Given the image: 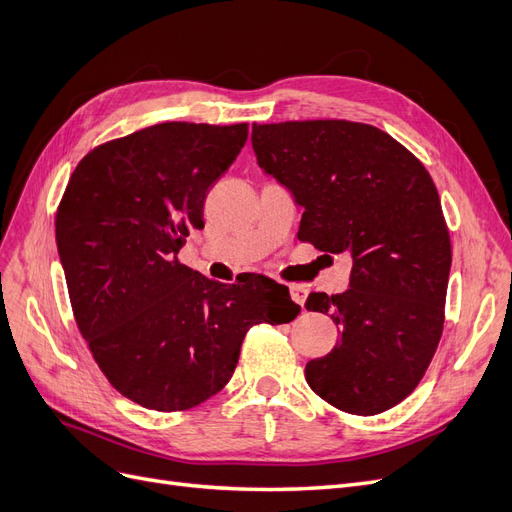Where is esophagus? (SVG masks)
Wrapping results in <instances>:
<instances>
[{
	"mask_svg": "<svg viewBox=\"0 0 512 512\" xmlns=\"http://www.w3.org/2000/svg\"><path fill=\"white\" fill-rule=\"evenodd\" d=\"M289 291H291V297H293L295 304H299L301 308H304L310 289L306 285H299V282H293V285H289Z\"/></svg>",
	"mask_w": 512,
	"mask_h": 512,
	"instance_id": "esophagus-1",
	"label": "esophagus"
}]
</instances>
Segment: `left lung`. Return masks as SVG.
Instances as JSON below:
<instances>
[{
    "label": "left lung",
    "instance_id": "8db88e82",
    "mask_svg": "<svg viewBox=\"0 0 512 512\" xmlns=\"http://www.w3.org/2000/svg\"><path fill=\"white\" fill-rule=\"evenodd\" d=\"M259 166L304 206L299 240L354 259L350 289L310 293L335 348L306 365L310 388L352 415L415 390L441 342L451 240L426 166L388 132L348 120L253 124Z\"/></svg>",
    "mask_w": 512,
    "mask_h": 512
}]
</instances>
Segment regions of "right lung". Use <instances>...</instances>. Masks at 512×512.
<instances>
[{"mask_svg":"<svg viewBox=\"0 0 512 512\" xmlns=\"http://www.w3.org/2000/svg\"><path fill=\"white\" fill-rule=\"evenodd\" d=\"M246 135V122H164L107 141L75 166L56 208L75 325L109 384L141 407L173 413L211 399L246 331L299 314L268 276L223 285L177 257Z\"/></svg>","mask_w":512,"mask_h":512,"instance_id":"1","label":"right lung"}]
</instances>
